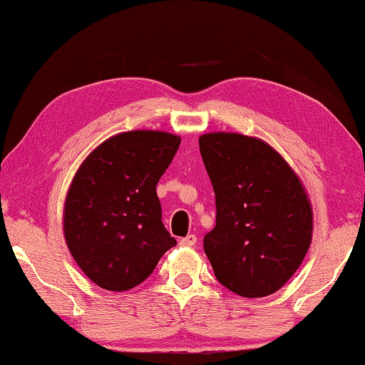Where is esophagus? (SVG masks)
Returning <instances> with one entry per match:
<instances>
[{
    "label": "esophagus",
    "mask_w": 365,
    "mask_h": 365,
    "mask_svg": "<svg viewBox=\"0 0 365 365\" xmlns=\"http://www.w3.org/2000/svg\"><path fill=\"white\" fill-rule=\"evenodd\" d=\"M195 244H197L195 234H188L187 237L180 239V246H183V247H192V246H195Z\"/></svg>",
    "instance_id": "34e87169"
}]
</instances>
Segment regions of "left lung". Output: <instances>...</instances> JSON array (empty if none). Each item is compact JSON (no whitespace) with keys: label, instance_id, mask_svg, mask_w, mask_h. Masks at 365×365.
Returning <instances> with one entry per match:
<instances>
[{"label":"left lung","instance_id":"obj_1","mask_svg":"<svg viewBox=\"0 0 365 365\" xmlns=\"http://www.w3.org/2000/svg\"><path fill=\"white\" fill-rule=\"evenodd\" d=\"M215 193L204 249L215 278L239 297L278 292L312 242V207L297 175L264 141L237 133L198 138Z\"/></svg>","mask_w":365,"mask_h":365}]
</instances>
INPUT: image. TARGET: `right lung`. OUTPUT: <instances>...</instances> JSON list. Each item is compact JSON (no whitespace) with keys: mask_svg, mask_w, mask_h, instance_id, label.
Returning a JSON list of instances; mask_svg holds the SVG:
<instances>
[{"mask_svg":"<svg viewBox=\"0 0 365 365\" xmlns=\"http://www.w3.org/2000/svg\"><path fill=\"white\" fill-rule=\"evenodd\" d=\"M178 146L168 133H121L92 151L73 177L63 232L73 259L101 288H135L177 246L161 220L156 183Z\"/></svg>","mask_w":365,"mask_h":365,"instance_id":"obj_1","label":"right lung"}]
</instances>
